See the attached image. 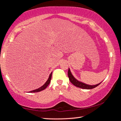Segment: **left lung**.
<instances>
[{
	"label": "left lung",
	"mask_w": 121,
	"mask_h": 121,
	"mask_svg": "<svg viewBox=\"0 0 121 121\" xmlns=\"http://www.w3.org/2000/svg\"><path fill=\"white\" fill-rule=\"evenodd\" d=\"M68 77L69 79V81H70V82L73 84V85H74L75 86L79 87V88H82V89H93L95 87H97V86L99 85L100 83L98 84L97 85H87L83 83L82 82H81L78 81L76 80L74 77H73V76L71 74V73L70 72V69H68Z\"/></svg>",
	"instance_id": "obj_1"
}]
</instances>
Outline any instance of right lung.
<instances>
[{
	"instance_id": "add662e5",
	"label": "right lung",
	"mask_w": 121,
	"mask_h": 121,
	"mask_svg": "<svg viewBox=\"0 0 121 121\" xmlns=\"http://www.w3.org/2000/svg\"><path fill=\"white\" fill-rule=\"evenodd\" d=\"M52 73H51L50 75V77H49L48 79V81H46V82L45 83V84H44L43 85L42 87H39L38 89H36V90H33V91H30V92H31V93L38 92H40L41 91H43V90H44V89H45L47 87V86H48L49 85V84H50V83L51 80V78H52Z\"/></svg>"
}]
</instances>
